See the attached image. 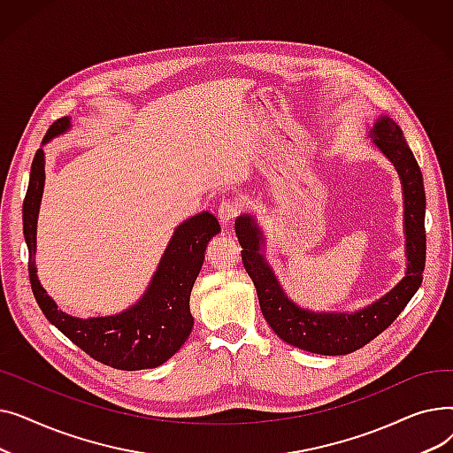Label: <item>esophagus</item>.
Masks as SVG:
<instances>
[{"label": "esophagus", "mask_w": 453, "mask_h": 453, "mask_svg": "<svg viewBox=\"0 0 453 453\" xmlns=\"http://www.w3.org/2000/svg\"><path fill=\"white\" fill-rule=\"evenodd\" d=\"M217 214H219V220L222 226H229L241 214V205L233 200H226L219 205Z\"/></svg>", "instance_id": "1"}]
</instances>
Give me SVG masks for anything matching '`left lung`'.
Instances as JSON below:
<instances>
[{"label": "left lung", "instance_id": "8db88e82", "mask_svg": "<svg viewBox=\"0 0 453 453\" xmlns=\"http://www.w3.org/2000/svg\"><path fill=\"white\" fill-rule=\"evenodd\" d=\"M372 134L376 147L396 166L406 203L403 214L408 272L386 297L354 314H314L303 311L282 294L270 266L258 253L260 234L253 220L241 217L234 224L242 246V263L257 288L263 316L280 340L308 352L336 356L362 349L398 318L422 282L426 265V195L420 166L393 119L380 117Z\"/></svg>", "mask_w": 453, "mask_h": 453}]
</instances>
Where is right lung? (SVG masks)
<instances>
[{
  "label": "right lung",
  "instance_id": "1",
  "mask_svg": "<svg viewBox=\"0 0 453 453\" xmlns=\"http://www.w3.org/2000/svg\"><path fill=\"white\" fill-rule=\"evenodd\" d=\"M69 128L62 117L47 128L43 142ZM43 150L38 149L31 165V178L23 200V234L29 248L31 288L43 316L64 336L81 347L93 360L121 371L157 367L180 350L193 328L188 299L190 290L203 265L207 242L220 231L219 220L211 212L183 222L166 248L150 288L130 311L108 316L79 319L58 311L36 279V219L43 193Z\"/></svg>",
  "mask_w": 453,
  "mask_h": 453
}]
</instances>
